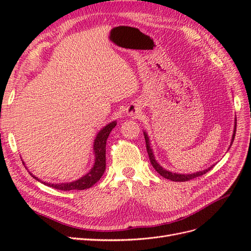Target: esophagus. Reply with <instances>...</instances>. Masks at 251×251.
Returning a JSON list of instances; mask_svg holds the SVG:
<instances>
[{
    "label": "esophagus",
    "mask_w": 251,
    "mask_h": 251,
    "mask_svg": "<svg viewBox=\"0 0 251 251\" xmlns=\"http://www.w3.org/2000/svg\"><path fill=\"white\" fill-rule=\"evenodd\" d=\"M126 114L130 117H139L141 115V104L139 102H132L128 107L126 108Z\"/></svg>",
    "instance_id": "obj_1"
}]
</instances>
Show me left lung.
Listing matches in <instances>:
<instances>
[{"mask_svg": "<svg viewBox=\"0 0 251 251\" xmlns=\"http://www.w3.org/2000/svg\"><path fill=\"white\" fill-rule=\"evenodd\" d=\"M235 126H237V119L234 118V126H233V133H232V137H231V142H230V146L228 148V150L230 149L231 144L233 142V139H234V136H235ZM143 135H144V139H146V144H147V151H148V154H149V157H150V160H151V165L154 166V169L161 175V176L165 179H169L171 181H176V182H184V181H188L191 179H194V178H197L199 176H202V175L206 174L208 171H210L212 168L216 164H212L210 165L208 169H205L203 171H199V172H196V173H192V174H180V173H174V172H171L169 170L164 169L162 165L159 164V162L156 160L155 158V154H154V150L153 148H151V139L149 137V135L147 133V131H143Z\"/></svg>", "mask_w": 251, "mask_h": 251, "instance_id": "8db88e82", "label": "left lung"}]
</instances>
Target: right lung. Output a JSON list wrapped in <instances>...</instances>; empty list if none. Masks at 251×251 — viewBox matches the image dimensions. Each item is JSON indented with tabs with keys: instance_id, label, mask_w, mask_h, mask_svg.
Masks as SVG:
<instances>
[{
	"instance_id": "1",
	"label": "right lung",
	"mask_w": 251,
	"mask_h": 251,
	"mask_svg": "<svg viewBox=\"0 0 251 251\" xmlns=\"http://www.w3.org/2000/svg\"><path fill=\"white\" fill-rule=\"evenodd\" d=\"M117 123L116 120L111 121L110 124L104 126L101 130L97 133L96 137L93 142V154H94V163L93 166L90 169V171L83 175L82 177L78 178L77 180H74L71 182H64V183H49L46 181H42L41 179L37 178L32 173L29 174L37 180L42 182L45 185H48L50 187L60 189V191H73V189H77V191H81V189H86L91 186H93L96 182L101 178L105 171V144H107V139L111 131L116 126ZM25 164V162L23 161ZM26 168V166H25Z\"/></svg>"
}]
</instances>
